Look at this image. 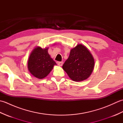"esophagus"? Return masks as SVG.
<instances>
[{
	"mask_svg": "<svg viewBox=\"0 0 123 123\" xmlns=\"http://www.w3.org/2000/svg\"><path fill=\"white\" fill-rule=\"evenodd\" d=\"M63 62H57V64H58L59 66H62V65H63Z\"/></svg>",
	"mask_w": 123,
	"mask_h": 123,
	"instance_id": "esophagus-1",
	"label": "esophagus"
}]
</instances>
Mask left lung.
Returning a JSON list of instances; mask_svg holds the SVG:
<instances>
[{
  "label": "left lung",
  "instance_id": "8db88e82",
  "mask_svg": "<svg viewBox=\"0 0 123 123\" xmlns=\"http://www.w3.org/2000/svg\"><path fill=\"white\" fill-rule=\"evenodd\" d=\"M95 65V60L89 49L82 44L70 51L69 56L62 68L74 81H82L90 77Z\"/></svg>",
  "mask_w": 123,
  "mask_h": 123
}]
</instances>
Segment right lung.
<instances>
[{
  "mask_svg": "<svg viewBox=\"0 0 123 123\" xmlns=\"http://www.w3.org/2000/svg\"><path fill=\"white\" fill-rule=\"evenodd\" d=\"M56 63L48 53V48L42 49L37 46L31 52L27 67L33 76L42 79L48 75Z\"/></svg>",
  "mask_w": 123,
  "mask_h": 123,
  "instance_id": "obj_1",
  "label": "right lung"
}]
</instances>
